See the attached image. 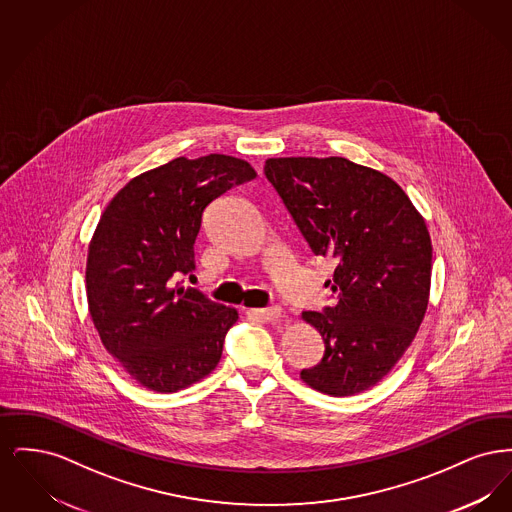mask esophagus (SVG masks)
<instances>
[{"label": "esophagus", "instance_id": "esophagus-1", "mask_svg": "<svg viewBox=\"0 0 512 512\" xmlns=\"http://www.w3.org/2000/svg\"><path fill=\"white\" fill-rule=\"evenodd\" d=\"M249 315L255 318H261V320H267V322H274L278 318L282 317V309L280 307H270V309H251Z\"/></svg>", "mask_w": 512, "mask_h": 512}]
</instances>
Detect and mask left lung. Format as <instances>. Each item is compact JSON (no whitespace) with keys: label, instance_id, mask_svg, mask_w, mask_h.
I'll use <instances>...</instances> for the list:
<instances>
[{"label":"left lung","instance_id":"1","mask_svg":"<svg viewBox=\"0 0 512 512\" xmlns=\"http://www.w3.org/2000/svg\"><path fill=\"white\" fill-rule=\"evenodd\" d=\"M265 174L313 253L336 261L328 280L336 305L301 315L326 347L301 380L332 397L368 390L397 365L426 315V222L390 176L343 157L267 159Z\"/></svg>","mask_w":512,"mask_h":512}]
</instances>
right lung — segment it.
I'll return each mask as SVG.
<instances>
[{
    "label": "right lung",
    "instance_id": "add662e5",
    "mask_svg": "<svg viewBox=\"0 0 512 512\" xmlns=\"http://www.w3.org/2000/svg\"><path fill=\"white\" fill-rule=\"evenodd\" d=\"M255 176L230 155L178 157L132 178L105 207L88 247V309L103 347L147 390H184L219 365L238 311L176 278L195 268L207 205Z\"/></svg>",
    "mask_w": 512,
    "mask_h": 512
}]
</instances>
